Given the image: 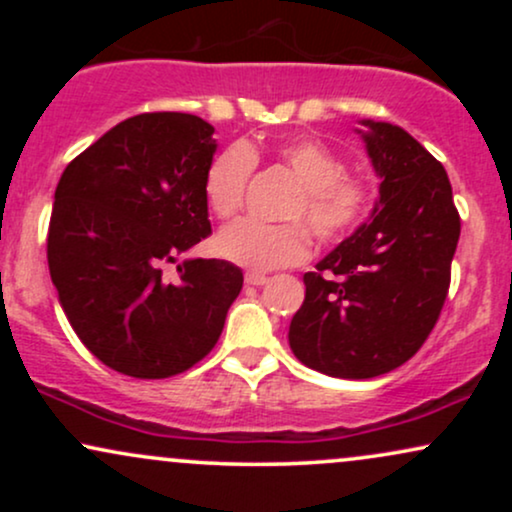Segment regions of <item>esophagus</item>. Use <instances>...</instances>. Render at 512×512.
<instances>
[{"label":"esophagus","mask_w":512,"mask_h":512,"mask_svg":"<svg viewBox=\"0 0 512 512\" xmlns=\"http://www.w3.org/2000/svg\"><path fill=\"white\" fill-rule=\"evenodd\" d=\"M269 281V276H264V274H260V272H248L245 274V284H250V286H264Z\"/></svg>","instance_id":"34e87169"}]
</instances>
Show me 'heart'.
I'll return each instance as SVG.
<instances>
[{"label": "heart", "mask_w": 512, "mask_h": 512, "mask_svg": "<svg viewBox=\"0 0 512 512\" xmlns=\"http://www.w3.org/2000/svg\"><path fill=\"white\" fill-rule=\"evenodd\" d=\"M276 158L296 175L301 187L286 204V223L238 221L216 240L226 260L252 272L293 267L310 255V236L325 248L344 243L375 207V185L368 175L344 170L342 154L313 137H293L276 144ZM257 158L245 144L221 149L204 170V199L216 219H233L243 207L245 190Z\"/></svg>", "instance_id": "1"}]
</instances>
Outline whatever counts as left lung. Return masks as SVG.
<instances>
[{"instance_id":"8db88e82","label":"left lung","mask_w":512,"mask_h":512,"mask_svg":"<svg viewBox=\"0 0 512 512\" xmlns=\"http://www.w3.org/2000/svg\"><path fill=\"white\" fill-rule=\"evenodd\" d=\"M363 125L380 182L370 223L305 272L293 354L332 378L390 373L424 346L450 289L460 214L443 163L387 122Z\"/></svg>"}]
</instances>
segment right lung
<instances>
[{
    "label": "right lung",
    "mask_w": 512,
    "mask_h": 512,
    "mask_svg": "<svg viewBox=\"0 0 512 512\" xmlns=\"http://www.w3.org/2000/svg\"><path fill=\"white\" fill-rule=\"evenodd\" d=\"M211 134L197 115H134L57 182L52 284L76 337L129 378H170L202 361L243 289V272L226 260H185L168 272L211 233L202 187Z\"/></svg>",
    "instance_id": "add662e5"
}]
</instances>
